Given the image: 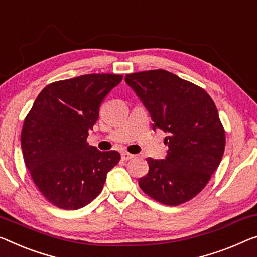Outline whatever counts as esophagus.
Segmentation results:
<instances>
[{"mask_svg": "<svg viewBox=\"0 0 257 257\" xmlns=\"http://www.w3.org/2000/svg\"><path fill=\"white\" fill-rule=\"evenodd\" d=\"M134 157H135V156L132 155V153H129V152H122L121 153L122 160H130V159H133Z\"/></svg>", "mask_w": 257, "mask_h": 257, "instance_id": "obj_1", "label": "esophagus"}]
</instances>
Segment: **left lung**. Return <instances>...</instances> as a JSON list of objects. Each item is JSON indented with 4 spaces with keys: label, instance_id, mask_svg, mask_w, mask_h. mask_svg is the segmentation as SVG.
Returning a JSON list of instances; mask_svg holds the SVG:
<instances>
[{
    "label": "left lung",
    "instance_id": "8db88e82",
    "mask_svg": "<svg viewBox=\"0 0 257 257\" xmlns=\"http://www.w3.org/2000/svg\"><path fill=\"white\" fill-rule=\"evenodd\" d=\"M124 80L150 113L153 129L168 134L166 158L147 159L141 189L166 205L191 200L224 155L226 137L213 100L202 87L163 69L128 74Z\"/></svg>",
    "mask_w": 257,
    "mask_h": 257
}]
</instances>
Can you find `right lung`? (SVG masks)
<instances>
[{
  "label": "right lung",
  "mask_w": 257,
  "mask_h": 257,
  "mask_svg": "<svg viewBox=\"0 0 257 257\" xmlns=\"http://www.w3.org/2000/svg\"><path fill=\"white\" fill-rule=\"evenodd\" d=\"M123 76L89 74L48 84L23 124L21 144L33 182L48 202L77 210L100 194L117 151L101 152L86 142L99 107Z\"/></svg>",
  "instance_id": "obj_1"
}]
</instances>
